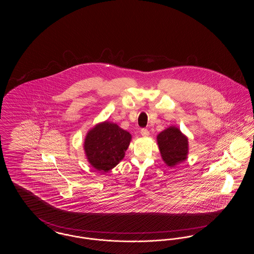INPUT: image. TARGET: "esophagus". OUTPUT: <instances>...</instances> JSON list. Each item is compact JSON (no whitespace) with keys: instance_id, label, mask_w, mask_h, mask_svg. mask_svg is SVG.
<instances>
[{"instance_id":"34e87169","label":"esophagus","mask_w":254,"mask_h":254,"mask_svg":"<svg viewBox=\"0 0 254 254\" xmlns=\"http://www.w3.org/2000/svg\"><path fill=\"white\" fill-rule=\"evenodd\" d=\"M140 132H141V135L144 137H147L149 135V131L147 130V128H142Z\"/></svg>"}]
</instances>
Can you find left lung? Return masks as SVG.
<instances>
[{
    "label": "left lung",
    "instance_id": "left-lung-1",
    "mask_svg": "<svg viewBox=\"0 0 254 254\" xmlns=\"http://www.w3.org/2000/svg\"><path fill=\"white\" fill-rule=\"evenodd\" d=\"M158 145L161 155L169 167H174L185 161L188 155V138L180 129L170 127L157 136Z\"/></svg>",
    "mask_w": 254,
    "mask_h": 254
}]
</instances>
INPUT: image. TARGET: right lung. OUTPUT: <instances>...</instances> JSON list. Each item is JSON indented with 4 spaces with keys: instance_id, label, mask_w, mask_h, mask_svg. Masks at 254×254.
I'll list each match as a JSON object with an SVG mask.
<instances>
[{
    "instance_id": "obj_1",
    "label": "right lung",
    "mask_w": 254,
    "mask_h": 254,
    "mask_svg": "<svg viewBox=\"0 0 254 254\" xmlns=\"http://www.w3.org/2000/svg\"><path fill=\"white\" fill-rule=\"evenodd\" d=\"M131 135L116 124L105 122L87 133L85 140V155L90 165L101 172L116 167L125 156Z\"/></svg>"
}]
</instances>
